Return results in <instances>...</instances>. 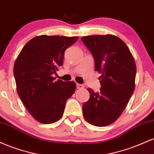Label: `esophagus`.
I'll return each instance as SVG.
<instances>
[{
  "label": "esophagus",
  "mask_w": 154,
  "mask_h": 154,
  "mask_svg": "<svg viewBox=\"0 0 154 154\" xmlns=\"http://www.w3.org/2000/svg\"><path fill=\"white\" fill-rule=\"evenodd\" d=\"M76 86H77V89H82V88H84V85H83L79 84V83H77V84H76Z\"/></svg>",
  "instance_id": "obj_1"
}]
</instances>
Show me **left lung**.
<instances>
[{"label":"left lung","mask_w":154,"mask_h":154,"mask_svg":"<svg viewBox=\"0 0 154 154\" xmlns=\"http://www.w3.org/2000/svg\"><path fill=\"white\" fill-rule=\"evenodd\" d=\"M93 55L95 69L101 74L99 93L88 88L91 97L82 106L83 116L92 125L104 127L116 121L135 90L136 66L123 40L112 35L82 37Z\"/></svg>","instance_id":"left-lung-1"}]
</instances>
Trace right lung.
I'll return each instance as SVG.
<instances>
[{
  "label": "right lung",
  "mask_w": 154,
  "mask_h": 154,
  "mask_svg": "<svg viewBox=\"0 0 154 154\" xmlns=\"http://www.w3.org/2000/svg\"><path fill=\"white\" fill-rule=\"evenodd\" d=\"M78 37L40 35L27 42L16 60L14 75L18 95L35 119L51 124L61 118L75 82L56 81L65 51Z\"/></svg>",
  "instance_id": "obj_1"
}]
</instances>
